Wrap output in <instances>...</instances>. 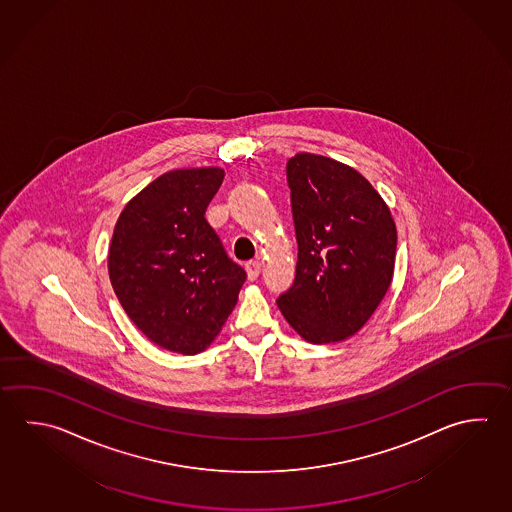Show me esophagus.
<instances>
[{
  "label": "esophagus",
  "instance_id": "34e87169",
  "mask_svg": "<svg viewBox=\"0 0 512 512\" xmlns=\"http://www.w3.org/2000/svg\"><path fill=\"white\" fill-rule=\"evenodd\" d=\"M245 270H247V278L254 281V279L260 276L261 272V263L260 261H249L247 265H245Z\"/></svg>",
  "mask_w": 512,
  "mask_h": 512
}]
</instances>
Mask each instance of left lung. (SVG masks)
<instances>
[{
  "label": "left lung",
  "instance_id": "left-lung-1",
  "mask_svg": "<svg viewBox=\"0 0 512 512\" xmlns=\"http://www.w3.org/2000/svg\"><path fill=\"white\" fill-rule=\"evenodd\" d=\"M287 180L298 265L276 303L307 343H339L368 323L390 289L397 227L372 184L334 158L298 153Z\"/></svg>",
  "mask_w": 512,
  "mask_h": 512
}]
</instances>
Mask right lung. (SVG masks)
I'll use <instances>...</instances> for the list:
<instances>
[{"instance_id":"add662e5","label":"right lung","mask_w":512,"mask_h":512,"mask_svg":"<svg viewBox=\"0 0 512 512\" xmlns=\"http://www.w3.org/2000/svg\"><path fill=\"white\" fill-rule=\"evenodd\" d=\"M222 168L173 169L122 209L108 272L124 312L169 352H204L238 301L245 270L205 220Z\"/></svg>"}]
</instances>
